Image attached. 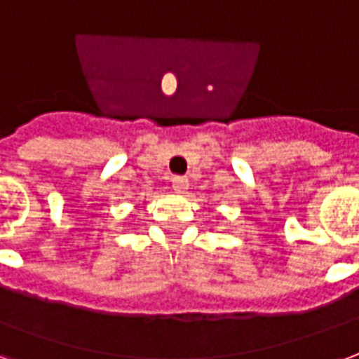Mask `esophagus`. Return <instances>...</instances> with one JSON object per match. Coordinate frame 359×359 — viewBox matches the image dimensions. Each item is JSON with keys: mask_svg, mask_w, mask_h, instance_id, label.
<instances>
[{"mask_svg": "<svg viewBox=\"0 0 359 359\" xmlns=\"http://www.w3.org/2000/svg\"><path fill=\"white\" fill-rule=\"evenodd\" d=\"M172 187H174V191H177V193H182V191H185L189 187V180L185 176H174L172 177Z\"/></svg>", "mask_w": 359, "mask_h": 359, "instance_id": "obj_1", "label": "esophagus"}]
</instances>
